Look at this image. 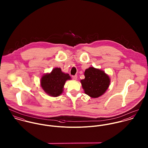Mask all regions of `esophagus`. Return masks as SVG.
<instances>
[{"label":"esophagus","instance_id":"esophagus-1","mask_svg":"<svg viewBox=\"0 0 148 148\" xmlns=\"http://www.w3.org/2000/svg\"><path fill=\"white\" fill-rule=\"evenodd\" d=\"M72 77H73V79L74 80H77V75H75V76H73Z\"/></svg>","mask_w":148,"mask_h":148}]
</instances>
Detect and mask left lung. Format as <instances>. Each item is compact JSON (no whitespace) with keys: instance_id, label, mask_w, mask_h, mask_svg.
I'll list each match as a JSON object with an SVG mask.
<instances>
[{"instance_id":"obj_1","label":"left lung","mask_w":148,"mask_h":148,"mask_svg":"<svg viewBox=\"0 0 148 148\" xmlns=\"http://www.w3.org/2000/svg\"><path fill=\"white\" fill-rule=\"evenodd\" d=\"M85 79L81 80L85 94L92 98H97L103 95L110 84V78L105 72L89 67L84 72Z\"/></svg>"}]
</instances>
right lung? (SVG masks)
<instances>
[{"label":"right lung","instance_id":"obj_1","mask_svg":"<svg viewBox=\"0 0 148 148\" xmlns=\"http://www.w3.org/2000/svg\"><path fill=\"white\" fill-rule=\"evenodd\" d=\"M71 79L69 74L63 72L60 68H55L50 73L42 76L40 84L47 94L52 97H58L63 93L65 82Z\"/></svg>","mask_w":148,"mask_h":148}]
</instances>
